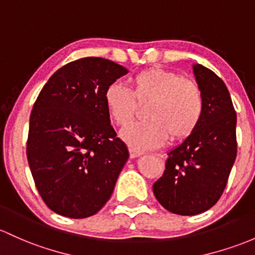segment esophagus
<instances>
[{
    "label": "esophagus",
    "mask_w": 255,
    "mask_h": 255,
    "mask_svg": "<svg viewBox=\"0 0 255 255\" xmlns=\"http://www.w3.org/2000/svg\"><path fill=\"white\" fill-rule=\"evenodd\" d=\"M128 152H130V158H137V157H139V155L143 154L141 150H137L135 148H128Z\"/></svg>",
    "instance_id": "34e87169"
}]
</instances>
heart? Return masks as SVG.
<instances>
[{"label":"heart","mask_w":255,"mask_h":255,"mask_svg":"<svg viewBox=\"0 0 255 255\" xmlns=\"http://www.w3.org/2000/svg\"><path fill=\"white\" fill-rule=\"evenodd\" d=\"M131 91L112 84L105 92L109 117L119 127L130 124L136 112V102H147L144 118L122 130V138L136 149L161 146L170 135L172 139L190 136L198 127L203 112V98L198 85L179 74L149 68L132 76Z\"/></svg>","instance_id":"b5f03b06"}]
</instances>
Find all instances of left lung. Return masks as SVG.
<instances>
[{"mask_svg":"<svg viewBox=\"0 0 255 255\" xmlns=\"http://www.w3.org/2000/svg\"><path fill=\"white\" fill-rule=\"evenodd\" d=\"M203 98L196 130L168 152L163 176L153 185L158 202L179 215H197L214 205L226 187L237 154V117L225 83L192 64Z\"/></svg>","mask_w":255,"mask_h":255,"instance_id":"obj_1","label":"left lung"}]
</instances>
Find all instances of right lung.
Returning <instances> with one entry per match:
<instances>
[{
	"label": "right lung",
	"mask_w": 255,
	"mask_h": 255,
	"mask_svg": "<svg viewBox=\"0 0 255 255\" xmlns=\"http://www.w3.org/2000/svg\"><path fill=\"white\" fill-rule=\"evenodd\" d=\"M128 73L108 59L87 57L57 70L41 90L26 155L40 196L57 214L89 218L111 198L128 150L112 128L105 92Z\"/></svg>",
	"instance_id": "add662e5"
}]
</instances>
